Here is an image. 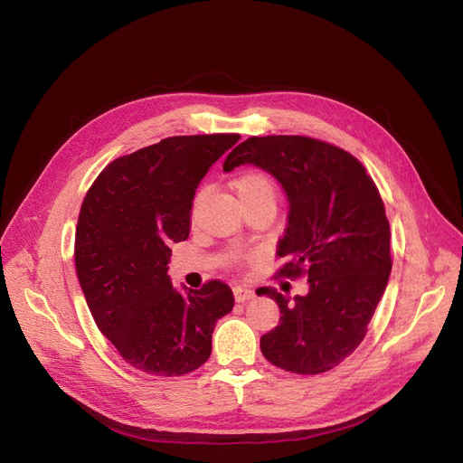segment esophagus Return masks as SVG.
<instances>
[{
  "label": "esophagus",
  "mask_w": 463,
  "mask_h": 463,
  "mask_svg": "<svg viewBox=\"0 0 463 463\" xmlns=\"http://www.w3.org/2000/svg\"><path fill=\"white\" fill-rule=\"evenodd\" d=\"M234 298H236V303H246V300H250V298H253V289H250V288H240V286H236L234 289Z\"/></svg>",
  "instance_id": "1"
}]
</instances>
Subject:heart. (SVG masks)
I'll return each mask as SVG.
<instances>
[{"label":"heart","instance_id":"heart-1","mask_svg":"<svg viewBox=\"0 0 463 463\" xmlns=\"http://www.w3.org/2000/svg\"><path fill=\"white\" fill-rule=\"evenodd\" d=\"M234 191L240 204L251 203V200H260V198L274 200L276 196L272 179L260 172H248L244 175H240L234 182Z\"/></svg>","mask_w":463,"mask_h":463}]
</instances>
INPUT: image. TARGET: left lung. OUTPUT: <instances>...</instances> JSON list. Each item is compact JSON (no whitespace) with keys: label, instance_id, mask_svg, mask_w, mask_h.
<instances>
[{"label":"left lung","instance_id":"8db88e82","mask_svg":"<svg viewBox=\"0 0 463 463\" xmlns=\"http://www.w3.org/2000/svg\"><path fill=\"white\" fill-rule=\"evenodd\" d=\"M253 165L284 189L289 213L278 257L284 276L308 274L293 298L260 288L281 312L260 336L272 365L297 374L336 367L364 340L392 272L390 223L364 165L350 153L305 136L250 137L225 158L223 172Z\"/></svg>","mask_w":463,"mask_h":463}]
</instances>
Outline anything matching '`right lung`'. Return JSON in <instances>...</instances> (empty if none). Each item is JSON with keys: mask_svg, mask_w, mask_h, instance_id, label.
Returning <instances> with one entry per match:
<instances>
[{"mask_svg": "<svg viewBox=\"0 0 463 463\" xmlns=\"http://www.w3.org/2000/svg\"><path fill=\"white\" fill-rule=\"evenodd\" d=\"M238 134L174 136L120 156L89 189L75 232V270L98 329L128 364L156 376L204 365L219 317L234 307L227 284L172 286V242L187 240L193 198Z\"/></svg>", "mask_w": 463, "mask_h": 463, "instance_id": "1", "label": "right lung"}]
</instances>
